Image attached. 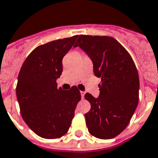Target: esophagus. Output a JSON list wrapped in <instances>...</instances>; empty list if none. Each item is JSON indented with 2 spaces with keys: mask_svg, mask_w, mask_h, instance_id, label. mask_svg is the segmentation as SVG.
Here are the masks:
<instances>
[{
  "mask_svg": "<svg viewBox=\"0 0 158 158\" xmlns=\"http://www.w3.org/2000/svg\"><path fill=\"white\" fill-rule=\"evenodd\" d=\"M85 91H81V98H84V96H85Z\"/></svg>",
  "mask_w": 158,
  "mask_h": 158,
  "instance_id": "1",
  "label": "esophagus"
}]
</instances>
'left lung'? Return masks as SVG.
<instances>
[{
    "label": "left lung",
    "mask_w": 158,
    "mask_h": 158,
    "mask_svg": "<svg viewBox=\"0 0 158 158\" xmlns=\"http://www.w3.org/2000/svg\"><path fill=\"white\" fill-rule=\"evenodd\" d=\"M74 46L89 55L94 75L101 78L99 96L85 94L90 103V110L85 114L88 131L96 138H114L128 126L138 105L139 79L135 64L122 44L111 36L80 35Z\"/></svg>",
    "instance_id": "8db88e82"
}]
</instances>
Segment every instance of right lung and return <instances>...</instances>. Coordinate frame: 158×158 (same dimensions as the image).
Listing matches in <instances>:
<instances>
[{
    "instance_id": "right-lung-1",
    "label": "right lung",
    "mask_w": 158,
    "mask_h": 158,
    "mask_svg": "<svg viewBox=\"0 0 158 158\" xmlns=\"http://www.w3.org/2000/svg\"><path fill=\"white\" fill-rule=\"evenodd\" d=\"M77 35L59 39L34 49L25 59L18 77L16 96L23 119L41 138L58 139L69 131L81 100L76 85L69 90L58 88L63 58Z\"/></svg>"
}]
</instances>
